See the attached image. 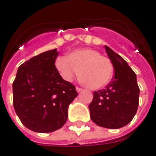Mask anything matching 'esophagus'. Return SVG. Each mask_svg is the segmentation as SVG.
<instances>
[{"instance_id": "34e87169", "label": "esophagus", "mask_w": 156, "mask_h": 156, "mask_svg": "<svg viewBox=\"0 0 156 156\" xmlns=\"http://www.w3.org/2000/svg\"><path fill=\"white\" fill-rule=\"evenodd\" d=\"M76 90H77V92L79 93V92H81V91H82V89L80 88V87H76Z\"/></svg>"}]
</instances>
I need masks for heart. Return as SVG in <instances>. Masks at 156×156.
Segmentation results:
<instances>
[{
  "instance_id": "obj_1",
  "label": "heart",
  "mask_w": 156,
  "mask_h": 156,
  "mask_svg": "<svg viewBox=\"0 0 156 156\" xmlns=\"http://www.w3.org/2000/svg\"><path fill=\"white\" fill-rule=\"evenodd\" d=\"M55 64L64 80L71 82L79 73L82 82L92 90L106 86L113 71L110 60L96 50L90 48L73 51L67 57H58Z\"/></svg>"
}]
</instances>
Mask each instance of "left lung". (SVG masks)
I'll use <instances>...</instances> for the list:
<instances>
[{
    "label": "left lung",
    "mask_w": 156,
    "mask_h": 156,
    "mask_svg": "<svg viewBox=\"0 0 156 156\" xmlns=\"http://www.w3.org/2000/svg\"><path fill=\"white\" fill-rule=\"evenodd\" d=\"M114 67V76L105 89L94 92L89 105L90 118L97 125L120 129L131 122L139 105L140 89L136 74L127 62L108 46H105Z\"/></svg>",
    "instance_id": "1"
}]
</instances>
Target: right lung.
Wrapping results in <instances>:
<instances>
[{"mask_svg":"<svg viewBox=\"0 0 156 156\" xmlns=\"http://www.w3.org/2000/svg\"><path fill=\"white\" fill-rule=\"evenodd\" d=\"M58 54L56 49L51 50L23 62L12 83L14 109L22 124L36 133L62 128L68 107L78 95L75 86L56 69Z\"/></svg>","mask_w":156,"mask_h":156,"instance_id":"right-lung-1","label":"right lung"}]
</instances>
